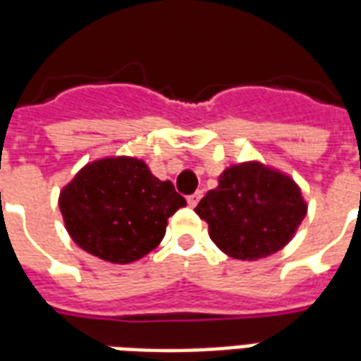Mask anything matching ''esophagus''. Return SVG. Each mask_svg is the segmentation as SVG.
<instances>
[{
	"mask_svg": "<svg viewBox=\"0 0 361 361\" xmlns=\"http://www.w3.org/2000/svg\"><path fill=\"white\" fill-rule=\"evenodd\" d=\"M202 196H204V192H202V190H198V192H194V194H190V196L186 198V200H188V206H192V207L196 206V204H198L200 200H202Z\"/></svg>",
	"mask_w": 361,
	"mask_h": 361,
	"instance_id": "esophagus-1",
	"label": "esophagus"
}]
</instances>
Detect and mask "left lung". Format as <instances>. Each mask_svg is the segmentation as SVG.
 Masks as SVG:
<instances>
[{
	"mask_svg": "<svg viewBox=\"0 0 361 361\" xmlns=\"http://www.w3.org/2000/svg\"><path fill=\"white\" fill-rule=\"evenodd\" d=\"M194 212L206 221L212 240L236 259H259L290 240L306 217L294 180L257 163H242L219 177V186Z\"/></svg>",
	"mask_w": 361,
	"mask_h": 361,
	"instance_id": "obj_1",
	"label": "left lung"
}]
</instances>
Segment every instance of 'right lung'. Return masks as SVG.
I'll return each instance as SVG.
<instances>
[{"label": "right lung", "instance_id": "right-lung-1", "mask_svg": "<svg viewBox=\"0 0 361 361\" xmlns=\"http://www.w3.org/2000/svg\"><path fill=\"white\" fill-rule=\"evenodd\" d=\"M186 200L133 157L86 165L61 192L65 227L92 256L130 264L161 242L167 219Z\"/></svg>", "mask_w": 361, "mask_h": 361}]
</instances>
